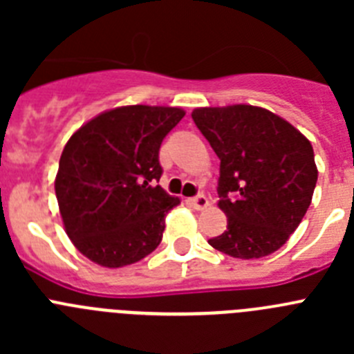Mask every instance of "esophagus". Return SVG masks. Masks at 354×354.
<instances>
[{
	"mask_svg": "<svg viewBox=\"0 0 354 354\" xmlns=\"http://www.w3.org/2000/svg\"><path fill=\"white\" fill-rule=\"evenodd\" d=\"M189 204L195 209H198V211H202V209H205L209 205V198L205 195H196L189 200Z\"/></svg>",
	"mask_w": 354,
	"mask_h": 354,
	"instance_id": "34e87169",
	"label": "esophagus"
}]
</instances>
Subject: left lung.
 Listing matches in <instances>:
<instances>
[{
	"label": "left lung",
	"instance_id": "obj_1",
	"mask_svg": "<svg viewBox=\"0 0 354 354\" xmlns=\"http://www.w3.org/2000/svg\"><path fill=\"white\" fill-rule=\"evenodd\" d=\"M192 118L220 158L218 205L227 230L209 245L236 259L277 252L312 202L317 168L310 142L257 106L198 108Z\"/></svg>",
	"mask_w": 354,
	"mask_h": 354
}]
</instances>
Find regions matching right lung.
<instances>
[{
  "instance_id": "add662e5",
  "label": "right lung",
  "mask_w": 354,
  "mask_h": 354,
  "mask_svg": "<svg viewBox=\"0 0 354 354\" xmlns=\"http://www.w3.org/2000/svg\"><path fill=\"white\" fill-rule=\"evenodd\" d=\"M184 117L180 108L124 106L72 134L55 180L65 230L95 264L142 261L162 239L165 216L179 204L159 183V147Z\"/></svg>"
}]
</instances>
